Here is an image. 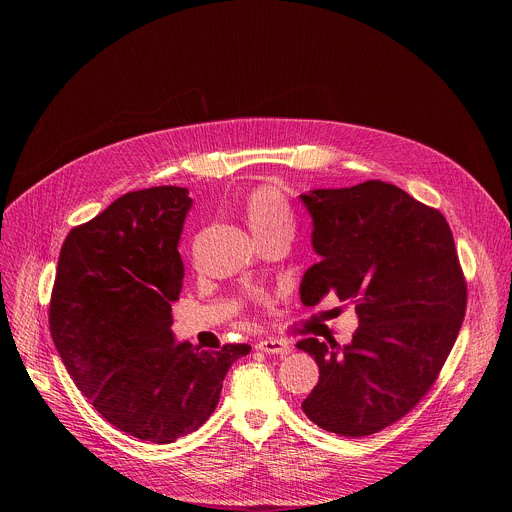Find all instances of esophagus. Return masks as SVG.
<instances>
[{"label": "esophagus", "mask_w": 512, "mask_h": 512, "mask_svg": "<svg viewBox=\"0 0 512 512\" xmlns=\"http://www.w3.org/2000/svg\"><path fill=\"white\" fill-rule=\"evenodd\" d=\"M257 350L265 352V354H287L289 352V342L287 340H279V338H265L257 342Z\"/></svg>", "instance_id": "1"}]
</instances>
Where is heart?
Returning a JSON list of instances; mask_svg holds the SVG:
<instances>
[{
  "label": "heart",
  "mask_w": 512,
  "mask_h": 512,
  "mask_svg": "<svg viewBox=\"0 0 512 512\" xmlns=\"http://www.w3.org/2000/svg\"><path fill=\"white\" fill-rule=\"evenodd\" d=\"M243 218L257 241L291 239L296 231L294 208L275 186H259L243 200Z\"/></svg>",
  "instance_id": "heart-1"
}]
</instances>
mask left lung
Wrapping results in <instances>:
<instances>
[{"instance_id":"8db88e82","label":"left lung","mask_w":512,"mask_h":512,"mask_svg":"<svg viewBox=\"0 0 512 512\" xmlns=\"http://www.w3.org/2000/svg\"><path fill=\"white\" fill-rule=\"evenodd\" d=\"M300 198L320 255L300 298L316 306L334 291L360 324L346 346L298 342L320 369L302 409L326 431L371 435L421 401L458 338L468 291L454 237L440 210L381 180Z\"/></svg>"}]
</instances>
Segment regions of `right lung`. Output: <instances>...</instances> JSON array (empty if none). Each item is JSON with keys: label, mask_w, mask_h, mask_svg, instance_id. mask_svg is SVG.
<instances>
[{"label": "right lung", "mask_w": 512, "mask_h": 512, "mask_svg": "<svg viewBox=\"0 0 512 512\" xmlns=\"http://www.w3.org/2000/svg\"><path fill=\"white\" fill-rule=\"evenodd\" d=\"M186 188L127 192L60 249L50 332L68 375L117 429L172 444L216 409L231 364L249 344L198 350L176 342L172 304L184 263Z\"/></svg>", "instance_id": "right-lung-1"}]
</instances>
